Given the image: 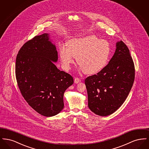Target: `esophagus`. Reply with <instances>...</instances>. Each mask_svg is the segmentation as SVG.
I'll return each mask as SVG.
<instances>
[{
    "instance_id": "esophagus-1",
    "label": "esophagus",
    "mask_w": 149,
    "mask_h": 149,
    "mask_svg": "<svg viewBox=\"0 0 149 149\" xmlns=\"http://www.w3.org/2000/svg\"><path fill=\"white\" fill-rule=\"evenodd\" d=\"M80 79L79 78H75L74 79V83L76 84H78L79 82H80Z\"/></svg>"
}]
</instances>
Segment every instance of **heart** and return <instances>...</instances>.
I'll return each mask as SVG.
<instances>
[{"mask_svg": "<svg viewBox=\"0 0 149 149\" xmlns=\"http://www.w3.org/2000/svg\"><path fill=\"white\" fill-rule=\"evenodd\" d=\"M111 52V47L107 40L89 35L72 39L69 42V47H60L59 55L66 69L70 68L77 57L80 70L86 74L94 75L106 66Z\"/></svg>", "mask_w": 149, "mask_h": 149, "instance_id": "1", "label": "heart"}]
</instances>
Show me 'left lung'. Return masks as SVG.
Returning <instances> with one entry per match:
<instances>
[{
  "mask_svg": "<svg viewBox=\"0 0 149 149\" xmlns=\"http://www.w3.org/2000/svg\"><path fill=\"white\" fill-rule=\"evenodd\" d=\"M135 65L127 46L122 41L109 63L97 74L85 79L88 107L94 113L107 116L124 103L135 79Z\"/></svg>",
  "mask_w": 149,
  "mask_h": 149,
  "instance_id": "1",
  "label": "left lung"
}]
</instances>
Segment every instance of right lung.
<instances>
[{
    "instance_id": "obj_1",
    "label": "right lung",
    "mask_w": 149,
    "mask_h": 149,
    "mask_svg": "<svg viewBox=\"0 0 149 149\" xmlns=\"http://www.w3.org/2000/svg\"><path fill=\"white\" fill-rule=\"evenodd\" d=\"M56 48L48 33L25 43L16 57L15 77L22 95L38 113L51 117L64 108V94L74 83L71 75L57 68Z\"/></svg>"
}]
</instances>
